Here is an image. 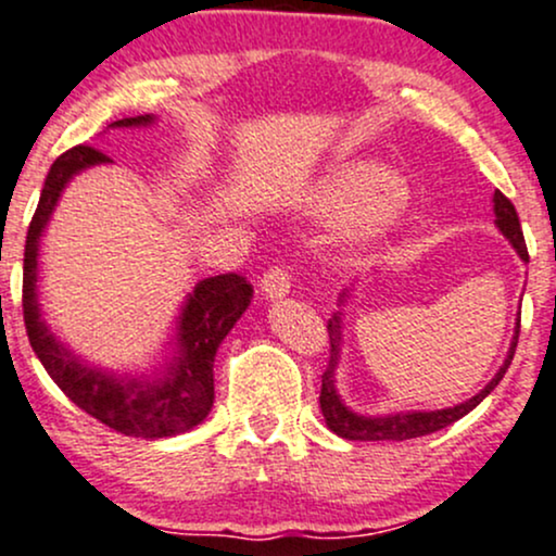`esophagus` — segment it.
Masks as SVG:
<instances>
[{"instance_id":"esophagus-1","label":"esophagus","mask_w":556,"mask_h":556,"mask_svg":"<svg viewBox=\"0 0 556 556\" xmlns=\"http://www.w3.org/2000/svg\"><path fill=\"white\" fill-rule=\"evenodd\" d=\"M290 292V274L285 268H268V271L261 277V295L266 301H279Z\"/></svg>"}]
</instances>
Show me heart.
<instances>
[{"instance_id":"1","label":"heart","mask_w":556,"mask_h":556,"mask_svg":"<svg viewBox=\"0 0 556 556\" xmlns=\"http://www.w3.org/2000/svg\"><path fill=\"white\" fill-rule=\"evenodd\" d=\"M404 181L375 163H356L321 176L298 198V211L311 218H340L338 242L345 250L375 245L404 203Z\"/></svg>"}]
</instances>
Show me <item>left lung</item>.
<instances>
[{"mask_svg":"<svg viewBox=\"0 0 556 556\" xmlns=\"http://www.w3.org/2000/svg\"><path fill=\"white\" fill-rule=\"evenodd\" d=\"M493 216H496V227L502 235L506 237L515 253L520 255L522 261H528V248H526V237H522L520 229V218H517L515 205L504 198L502 192H493ZM351 301V288H345L338 298V311L329 319V364L327 371L321 375V414H325V422L334 435L345 438V441H408V438H419V435H430V432L443 430V427L454 425L456 419H462L465 414L472 412L480 401L491 393L493 388L502 382V377L509 369L511 358H515V348H517V334H520V319L515 325V334H511L509 351H506L504 364L498 367L496 375L491 377V382L475 393L472 399L462 401L456 406H446V408H427V412H419V408H412V412H390V414H362L356 408H351L343 401L338 390V369L343 364V306Z\"/></svg>","mask_w":556,"mask_h":556,"instance_id":"left-lung-1","label":"left lung"}]
</instances>
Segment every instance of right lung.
Masks as SVG:
<instances>
[{"label": "right lung", "mask_w": 556, "mask_h": 556, "mask_svg": "<svg viewBox=\"0 0 556 556\" xmlns=\"http://www.w3.org/2000/svg\"><path fill=\"white\" fill-rule=\"evenodd\" d=\"M157 115L113 121L110 129H152ZM105 134V131H102ZM108 155L94 148H73L52 163L41 187L39 205L30 218L23 253V319L36 358L54 386L78 408L134 438H174L198 427L213 408V362L218 345L240 321L253 288L240 274L205 277L187 292L176 314L161 358L144 369H108L73 351L47 325L39 292V255L52 213L65 187L84 170L108 166Z\"/></svg>", "instance_id": "obj_1"}]
</instances>
